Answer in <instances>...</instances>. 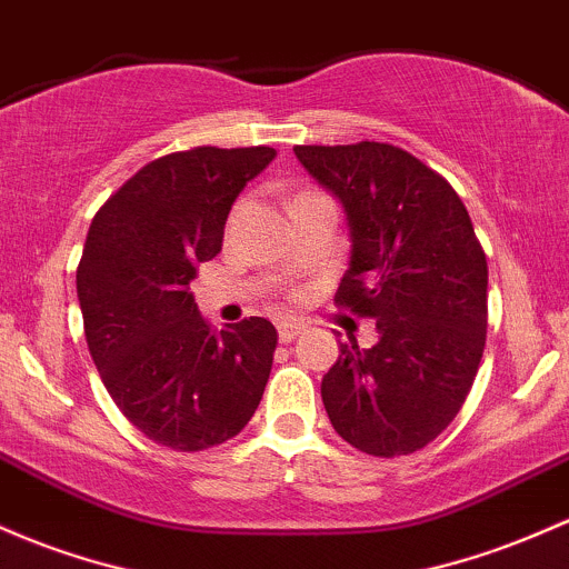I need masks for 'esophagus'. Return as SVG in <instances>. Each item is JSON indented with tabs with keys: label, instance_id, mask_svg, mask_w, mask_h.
<instances>
[{
	"label": "esophagus",
	"instance_id": "1",
	"mask_svg": "<svg viewBox=\"0 0 569 569\" xmlns=\"http://www.w3.org/2000/svg\"><path fill=\"white\" fill-rule=\"evenodd\" d=\"M302 332H305V323L297 321V318H289V321H280V323H278V337H280V342L297 340V337L302 335Z\"/></svg>",
	"mask_w": 569,
	"mask_h": 569
}]
</instances>
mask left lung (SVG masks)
<instances>
[{"mask_svg": "<svg viewBox=\"0 0 569 569\" xmlns=\"http://www.w3.org/2000/svg\"><path fill=\"white\" fill-rule=\"evenodd\" d=\"M342 202L351 267L335 305L372 318L378 342H340L321 380L335 432L370 457H408L457 418L486 346L489 267L453 186L389 142L297 146Z\"/></svg>", "mask_w": 569, "mask_h": 569, "instance_id": "left-lung-1", "label": "left lung"}]
</instances>
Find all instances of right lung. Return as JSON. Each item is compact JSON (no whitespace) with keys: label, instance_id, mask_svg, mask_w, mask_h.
<instances>
[{"label":"right lung","instance_id":"add662e5","mask_svg":"<svg viewBox=\"0 0 569 569\" xmlns=\"http://www.w3.org/2000/svg\"><path fill=\"white\" fill-rule=\"evenodd\" d=\"M274 148L167 153L93 216L78 264L86 342L123 416L172 451L221 446L251 421L278 332L251 316L227 329L199 316L189 283L221 251L237 193Z\"/></svg>","mask_w":569,"mask_h":569}]
</instances>
